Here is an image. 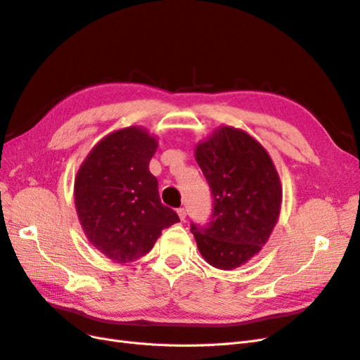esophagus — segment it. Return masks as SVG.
<instances>
[{"label":"esophagus","instance_id":"esophagus-1","mask_svg":"<svg viewBox=\"0 0 360 360\" xmlns=\"http://www.w3.org/2000/svg\"><path fill=\"white\" fill-rule=\"evenodd\" d=\"M177 213H179V217H180L181 221L186 219V209H183V207H180V209L177 210Z\"/></svg>","mask_w":360,"mask_h":360}]
</instances>
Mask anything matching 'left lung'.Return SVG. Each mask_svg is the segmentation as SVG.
<instances>
[{
    "mask_svg": "<svg viewBox=\"0 0 360 360\" xmlns=\"http://www.w3.org/2000/svg\"><path fill=\"white\" fill-rule=\"evenodd\" d=\"M213 195L210 222L191 231L210 266L231 270L261 250L274 231L282 188L266 148L240 129L222 126L195 148Z\"/></svg>",
    "mask_w": 360,
    "mask_h": 360,
    "instance_id": "8db88e82",
    "label": "left lung"
}]
</instances>
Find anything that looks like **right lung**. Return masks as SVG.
Masks as SVG:
<instances>
[{"label":"right lung","instance_id":"add662e5","mask_svg":"<svg viewBox=\"0 0 360 360\" xmlns=\"http://www.w3.org/2000/svg\"><path fill=\"white\" fill-rule=\"evenodd\" d=\"M158 141L132 126L105 136L75 179V205L90 243L115 263L148 254L179 214L159 198L148 163Z\"/></svg>","mask_w":360,"mask_h":360}]
</instances>
